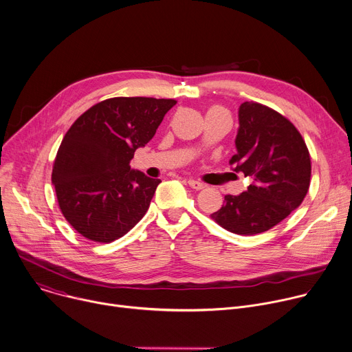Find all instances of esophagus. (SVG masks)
Returning <instances> with one entry per match:
<instances>
[{
    "label": "esophagus",
    "instance_id": "34e87169",
    "mask_svg": "<svg viewBox=\"0 0 352 352\" xmlns=\"http://www.w3.org/2000/svg\"><path fill=\"white\" fill-rule=\"evenodd\" d=\"M188 185L192 188V189H196V190H200L204 188V184L196 181V179H188Z\"/></svg>",
    "mask_w": 352,
    "mask_h": 352
}]
</instances>
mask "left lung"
Wrapping results in <instances>:
<instances>
[{"mask_svg":"<svg viewBox=\"0 0 352 352\" xmlns=\"http://www.w3.org/2000/svg\"><path fill=\"white\" fill-rule=\"evenodd\" d=\"M235 144L229 164L253 184L239 196L226 195L211 218L236 235H257L301 204L311 182V156L294 124L258 102L241 104Z\"/></svg>","mask_w":352,"mask_h":352,"instance_id":"8db88e82","label":"left lung"}]
</instances>
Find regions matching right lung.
Segmentation results:
<instances>
[{
	"mask_svg": "<svg viewBox=\"0 0 352 352\" xmlns=\"http://www.w3.org/2000/svg\"><path fill=\"white\" fill-rule=\"evenodd\" d=\"M175 103L109 98L91 106L67 130L54 162L52 184L63 217L81 236L110 243L145 215L162 181L131 170L130 162Z\"/></svg>",
	"mask_w": 352,
	"mask_h": 352,
	"instance_id": "1",
	"label": "right lung"
}]
</instances>
